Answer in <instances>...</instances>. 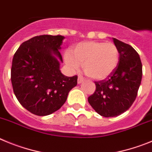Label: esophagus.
I'll return each instance as SVG.
<instances>
[{"instance_id":"obj_1","label":"esophagus","mask_w":152,"mask_h":152,"mask_svg":"<svg viewBox=\"0 0 152 152\" xmlns=\"http://www.w3.org/2000/svg\"><path fill=\"white\" fill-rule=\"evenodd\" d=\"M83 81H84V79H83V78H82L81 76H79V77H78V80H77L78 84H80V83H83Z\"/></svg>"}]
</instances>
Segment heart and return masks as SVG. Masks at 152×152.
I'll use <instances>...</instances> for the list:
<instances>
[{
	"instance_id": "1",
	"label": "heart",
	"mask_w": 152,
	"mask_h": 152,
	"mask_svg": "<svg viewBox=\"0 0 152 152\" xmlns=\"http://www.w3.org/2000/svg\"><path fill=\"white\" fill-rule=\"evenodd\" d=\"M119 57L118 48L113 43L91 41L76 45L71 53H65L64 61L72 71H77L81 64L87 76L102 80L115 70Z\"/></svg>"
}]
</instances>
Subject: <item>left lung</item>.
<instances>
[{"instance_id": "left-lung-1", "label": "left lung", "mask_w": 152, "mask_h": 152, "mask_svg": "<svg viewBox=\"0 0 152 152\" xmlns=\"http://www.w3.org/2000/svg\"><path fill=\"white\" fill-rule=\"evenodd\" d=\"M113 42L120 54L118 65L107 79L95 82L96 89L88 98L92 108L104 117H117L132 106L142 76V65L136 50L113 38Z\"/></svg>"}]
</instances>
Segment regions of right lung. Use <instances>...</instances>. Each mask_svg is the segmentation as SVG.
<instances>
[{
    "label": "right lung",
    "instance_id": "add662e5",
    "mask_svg": "<svg viewBox=\"0 0 152 152\" xmlns=\"http://www.w3.org/2000/svg\"><path fill=\"white\" fill-rule=\"evenodd\" d=\"M64 39L62 35L35 36L23 42L13 56V92L22 106L35 115L59 110L77 85V76H66L60 70Z\"/></svg>",
    "mask_w": 152,
    "mask_h": 152
}]
</instances>
